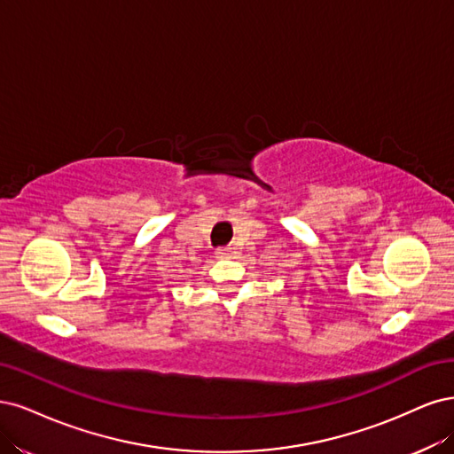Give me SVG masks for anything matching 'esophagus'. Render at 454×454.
Listing matches in <instances>:
<instances>
[{"label":"esophagus","mask_w":454,"mask_h":454,"mask_svg":"<svg viewBox=\"0 0 454 454\" xmlns=\"http://www.w3.org/2000/svg\"><path fill=\"white\" fill-rule=\"evenodd\" d=\"M216 254L221 256V258H231L233 254H236V248H231V247H218V248H216Z\"/></svg>","instance_id":"1"}]
</instances>
